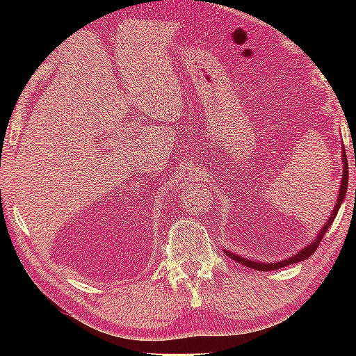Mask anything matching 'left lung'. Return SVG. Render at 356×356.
<instances>
[{"instance_id": "obj_1", "label": "left lung", "mask_w": 356, "mask_h": 356, "mask_svg": "<svg viewBox=\"0 0 356 356\" xmlns=\"http://www.w3.org/2000/svg\"><path fill=\"white\" fill-rule=\"evenodd\" d=\"M342 162H343V170H342V179H340V189H339V197H337V202H335L334 206V211L330 212V216L327 218V222H325V225L321 228L318 236L314 238L313 241H309L308 245L305 248H301L298 252H295V254H291L290 257H286V259H282V261H275V262H262V261H254V259H248V257H243L240 254H236V252L233 251H228L225 250L227 256H230L232 259H235L236 262H240V264L250 267V269H254V270H259V272H269V270H277V269H282V267H286L290 264H295V262H301L305 259H308V257L313 254L316 251V248L319 246L321 240H323L325 233L332 225L334 218L337 217V212L340 206H342L343 199H345V194H347V186H348V163H347V157H345V147H342Z\"/></svg>"}]
</instances>
